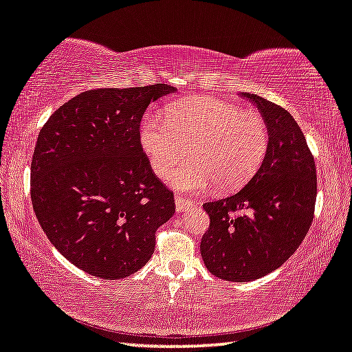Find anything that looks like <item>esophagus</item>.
<instances>
[{"instance_id":"1","label":"esophagus","mask_w":352,"mask_h":352,"mask_svg":"<svg viewBox=\"0 0 352 352\" xmlns=\"http://www.w3.org/2000/svg\"><path fill=\"white\" fill-rule=\"evenodd\" d=\"M192 206V202H189V200L183 199L180 196H175V210L178 211V213H183V211L189 210Z\"/></svg>"}]
</instances>
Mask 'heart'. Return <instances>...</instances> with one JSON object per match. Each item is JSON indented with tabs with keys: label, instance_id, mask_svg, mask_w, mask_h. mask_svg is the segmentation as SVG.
<instances>
[{
	"label": "heart",
	"instance_id": "obj_1",
	"mask_svg": "<svg viewBox=\"0 0 352 352\" xmlns=\"http://www.w3.org/2000/svg\"><path fill=\"white\" fill-rule=\"evenodd\" d=\"M166 117L147 116L139 141L158 177L168 175L190 148L193 161L167 178L178 191L204 192L211 183L219 191L241 186L266 155V120L227 100L191 97L172 104Z\"/></svg>",
	"mask_w": 352,
	"mask_h": 352
}]
</instances>
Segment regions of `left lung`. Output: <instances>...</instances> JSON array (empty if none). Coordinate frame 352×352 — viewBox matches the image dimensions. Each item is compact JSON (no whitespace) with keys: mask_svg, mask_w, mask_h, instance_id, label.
<instances>
[{"mask_svg":"<svg viewBox=\"0 0 352 352\" xmlns=\"http://www.w3.org/2000/svg\"><path fill=\"white\" fill-rule=\"evenodd\" d=\"M243 97L266 120V155L241 191L204 205L210 227L200 243L208 271L228 282L255 280L285 263L309 232L316 202L315 160L296 120L263 97Z\"/></svg>","mask_w":352,"mask_h":352,"instance_id":"left-lung-1","label":"left lung"}]
</instances>
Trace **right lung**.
Here are the masks:
<instances>
[{
    "instance_id": "obj_1",
    "label": "right lung",
    "mask_w": 352,
    "mask_h": 352,
    "mask_svg": "<svg viewBox=\"0 0 352 352\" xmlns=\"http://www.w3.org/2000/svg\"><path fill=\"white\" fill-rule=\"evenodd\" d=\"M169 85L94 89L64 103L38 133L31 200L42 230L70 263L116 280L141 270L175 213L139 141L147 106Z\"/></svg>"
}]
</instances>
